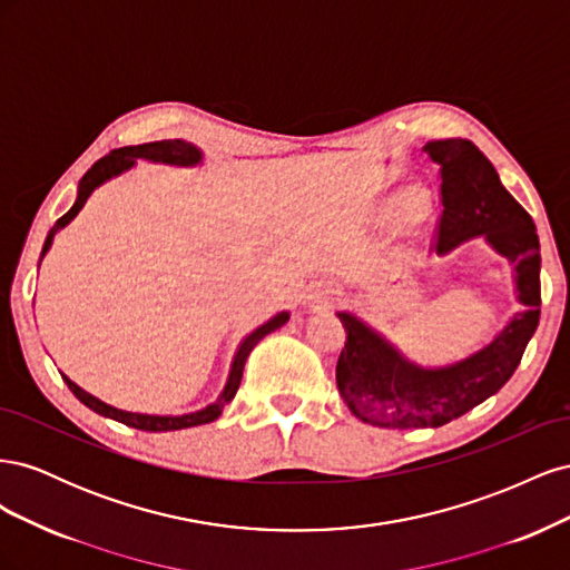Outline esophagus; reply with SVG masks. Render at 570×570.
I'll use <instances>...</instances> for the list:
<instances>
[{
  "instance_id": "34e87169",
  "label": "esophagus",
  "mask_w": 570,
  "mask_h": 570,
  "mask_svg": "<svg viewBox=\"0 0 570 570\" xmlns=\"http://www.w3.org/2000/svg\"><path fill=\"white\" fill-rule=\"evenodd\" d=\"M314 302H316L318 306H331L333 302H337V289H335V287H327V285L318 287V289L314 292Z\"/></svg>"
}]
</instances>
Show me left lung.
Wrapping results in <instances>:
<instances>
[{"mask_svg": "<svg viewBox=\"0 0 570 570\" xmlns=\"http://www.w3.org/2000/svg\"><path fill=\"white\" fill-rule=\"evenodd\" d=\"M423 149L440 164L442 178L438 254L452 252L463 239L485 237L513 264L523 312L488 347L442 368L411 364L364 321L337 314L347 331L337 358V390L356 419L377 428H440L469 413L507 385L540 323V239L530 214L471 140L450 137Z\"/></svg>", "mask_w": 570, "mask_h": 570, "instance_id": "left-lung-1", "label": "left lung"}]
</instances>
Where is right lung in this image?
Masks as SVG:
<instances>
[{"mask_svg": "<svg viewBox=\"0 0 570 570\" xmlns=\"http://www.w3.org/2000/svg\"><path fill=\"white\" fill-rule=\"evenodd\" d=\"M137 159H147V161H161V164H174V166H197L202 161V151L189 145L185 140H161V142H147V145H137V147H120V149H114L111 154H107L105 159H99L88 174H85L80 178V185H78V197H76V204L68 209L57 223L55 228L49 230L47 239H45V247H42V256L49 252L51 247V239H55V235L66 228L68 223H71L78 212L85 206V202H88V197L95 193V189L107 183L116 176L124 174V170H128ZM40 256V262H42ZM289 318L287 312H281L278 316H273L271 321H266L264 325H258L254 333H249L243 344H239V350L233 358V366H230V375H228V383L226 387H223L218 402L209 404L202 411H195V413H185V416H147V413H132V411H120L116 406H109L105 402H99L97 396H92L90 392H85L82 387H78L73 381H68V377L63 375V381L68 385V390H71L78 400L90 406L92 411H97L99 416H107V419H114L118 423L124 425H130V428H137V430H147V433H166V430H183V428H193V425H204V423H212L220 416V411L228 406V402L235 396L237 387H239V381H243V371H245V364H247V356L249 352L256 347L258 340H264L268 333L278 331L281 325H285Z\"/></svg>", "mask_w": 570, "mask_h": 570, "instance_id": "obj_1", "label": "right lung"}]
</instances>
